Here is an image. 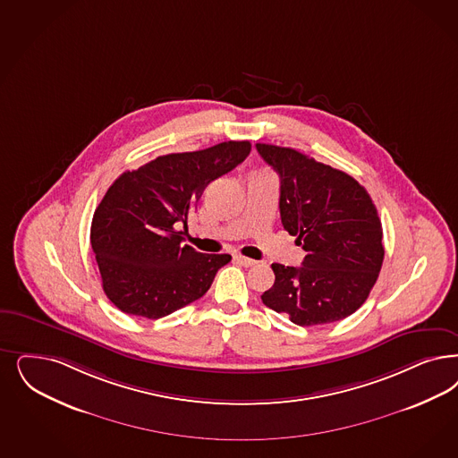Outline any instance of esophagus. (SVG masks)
I'll return each mask as SVG.
<instances>
[{
  "label": "esophagus",
  "instance_id": "1",
  "mask_svg": "<svg viewBox=\"0 0 458 458\" xmlns=\"http://www.w3.org/2000/svg\"><path fill=\"white\" fill-rule=\"evenodd\" d=\"M235 260L240 262L243 267H253V266H257L259 262L257 260H253V259H249V257H243V255H235Z\"/></svg>",
  "mask_w": 458,
  "mask_h": 458
}]
</instances>
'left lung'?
<instances>
[{"mask_svg":"<svg viewBox=\"0 0 458 458\" xmlns=\"http://www.w3.org/2000/svg\"><path fill=\"white\" fill-rule=\"evenodd\" d=\"M281 179V221L306 252L301 267L272 264L262 302L300 327L340 321L370 294L384 260L382 225L352 175L294 148L257 143Z\"/></svg>","mask_w":458,"mask_h":458,"instance_id":"left-lung-1","label":"left lung"}]
</instances>
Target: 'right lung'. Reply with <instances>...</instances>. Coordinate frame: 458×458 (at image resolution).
<instances>
[{
    "label": "right lung",
    "instance_id": "obj_1",
    "mask_svg": "<svg viewBox=\"0 0 458 458\" xmlns=\"http://www.w3.org/2000/svg\"><path fill=\"white\" fill-rule=\"evenodd\" d=\"M252 145L221 142L169 154L122 174L96 208L91 247L108 300L126 315L157 319L199 300L232 260L182 245L188 216L206 186L235 169Z\"/></svg>",
    "mask_w": 458,
    "mask_h": 458
}]
</instances>
